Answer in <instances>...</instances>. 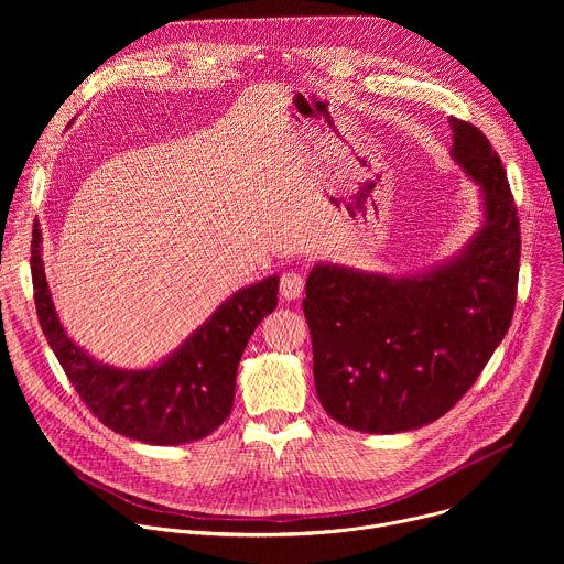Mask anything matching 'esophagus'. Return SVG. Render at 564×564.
<instances>
[{
	"mask_svg": "<svg viewBox=\"0 0 564 564\" xmlns=\"http://www.w3.org/2000/svg\"><path fill=\"white\" fill-rule=\"evenodd\" d=\"M303 288H305V279L301 272L292 270V272H285L281 276V296L288 299V301H294L303 294Z\"/></svg>",
	"mask_w": 564,
	"mask_h": 564,
	"instance_id": "obj_1",
	"label": "esophagus"
}]
</instances>
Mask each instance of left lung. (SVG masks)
Instances as JSON below:
<instances>
[{"label":"left lung","mask_w":564,"mask_h":564,"mask_svg":"<svg viewBox=\"0 0 564 564\" xmlns=\"http://www.w3.org/2000/svg\"><path fill=\"white\" fill-rule=\"evenodd\" d=\"M453 158L479 183L487 223L464 254L424 276L316 265L303 312L321 406L361 433H401L446 415L505 339L518 296L520 218L498 151L451 118Z\"/></svg>","instance_id":"left-lung-1"}]
</instances>
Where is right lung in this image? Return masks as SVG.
Wrapping results in <instances>:
<instances>
[{
    "instance_id": "right-lung-1",
    "label": "right lung",
    "mask_w": 564,
    "mask_h": 564,
    "mask_svg": "<svg viewBox=\"0 0 564 564\" xmlns=\"http://www.w3.org/2000/svg\"><path fill=\"white\" fill-rule=\"evenodd\" d=\"M40 223L33 225L31 274L42 333L85 406L113 433L158 446L214 433L231 413L236 370L261 321L276 307L279 276L236 292L167 361L118 370L91 359L64 333L42 263Z\"/></svg>"
}]
</instances>
